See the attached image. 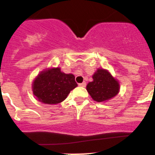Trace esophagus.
<instances>
[{
    "label": "esophagus",
    "mask_w": 155,
    "mask_h": 155,
    "mask_svg": "<svg viewBox=\"0 0 155 155\" xmlns=\"http://www.w3.org/2000/svg\"><path fill=\"white\" fill-rule=\"evenodd\" d=\"M79 86H81V87H85L86 86V82H82V83H81V84H78Z\"/></svg>",
    "instance_id": "1"
}]
</instances>
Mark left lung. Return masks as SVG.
<instances>
[{"mask_svg":"<svg viewBox=\"0 0 155 155\" xmlns=\"http://www.w3.org/2000/svg\"><path fill=\"white\" fill-rule=\"evenodd\" d=\"M92 81L86 86V89L95 102L109 101L120 92V83L108 70L98 68L92 75Z\"/></svg>","mask_w":155,"mask_h":155,"instance_id":"obj_1","label":"left lung"}]
</instances>
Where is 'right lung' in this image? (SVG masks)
I'll return each instance as SVG.
<instances>
[{
  "instance_id": "right-lung-1",
  "label": "right lung",
  "mask_w": 155,
  "mask_h": 155,
  "mask_svg": "<svg viewBox=\"0 0 155 155\" xmlns=\"http://www.w3.org/2000/svg\"><path fill=\"white\" fill-rule=\"evenodd\" d=\"M78 86L72 74H65L60 68L41 71L32 82V91L39 102L48 105L58 104Z\"/></svg>"
}]
</instances>
